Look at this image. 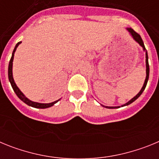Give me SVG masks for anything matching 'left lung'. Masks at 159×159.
<instances>
[{
	"mask_svg": "<svg viewBox=\"0 0 159 159\" xmlns=\"http://www.w3.org/2000/svg\"><path fill=\"white\" fill-rule=\"evenodd\" d=\"M127 30L128 31L129 33L130 34V36L133 37V39H134V40H135V41L137 42V43H139V44L142 48H143V51L146 52V68H147V69H146V73H147V76H146L145 82H144V84H143V88H142V89L140 90V92H139V93H138L137 95L134 97V98H132L130 101H128L127 103H125V104L122 105L121 107L127 106V105L130 104V103H132V102H134V101H135L136 99H137L138 98H139V97L142 95V93L143 92V91L145 90L146 86H147V81H148V79H149V73H150V67H149V63H148V55H147V50H146V48H145V46H144V43H143V40H142L141 36H140L139 34H138L137 32H134V31L131 28H127ZM102 107H106V108H110V109L120 107H107V106H102Z\"/></svg>",
	"mask_w": 159,
	"mask_h": 159,
	"instance_id": "obj_1",
	"label": "left lung"
}]
</instances>
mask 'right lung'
<instances>
[{
  "instance_id": "right-lung-1",
  "label": "right lung",
  "mask_w": 159,
  "mask_h": 159,
  "mask_svg": "<svg viewBox=\"0 0 159 159\" xmlns=\"http://www.w3.org/2000/svg\"><path fill=\"white\" fill-rule=\"evenodd\" d=\"M21 43V42H18L16 44L15 46V48H14L13 52H12V57L10 59V61H9V64H8V80H9V82H10L11 85H12V88L13 89L14 92L16 93V95H17L18 98H19L20 100L23 101L24 102H25L26 104L29 105V106L32 107H35V108H48V107H50L53 106L55 103H57L60 99L57 101H54L52 102H50V103H40V102H33V101L30 100L27 98V97L25 96L23 93L21 92V91L18 88V87L16 86V83L13 80V76H12V62H13V58H14V53L16 52V48L19 46L20 43Z\"/></svg>"
}]
</instances>
